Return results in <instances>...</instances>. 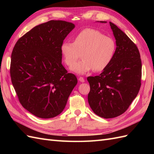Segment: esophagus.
<instances>
[{"instance_id":"obj_1","label":"esophagus","mask_w":154,"mask_h":154,"mask_svg":"<svg viewBox=\"0 0 154 154\" xmlns=\"http://www.w3.org/2000/svg\"><path fill=\"white\" fill-rule=\"evenodd\" d=\"M79 81H80V82L83 83V82H85V79H84L83 77H80L79 78Z\"/></svg>"}]
</instances>
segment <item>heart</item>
<instances>
[{"label": "heart", "instance_id": "1", "mask_svg": "<svg viewBox=\"0 0 154 154\" xmlns=\"http://www.w3.org/2000/svg\"><path fill=\"white\" fill-rule=\"evenodd\" d=\"M116 50L114 39L92 28L84 29L74 37L73 42H64L60 47L65 63L68 66H71L82 53L83 60L71 67L72 71L79 74L92 69H106L112 61Z\"/></svg>", "mask_w": 154, "mask_h": 154}]
</instances>
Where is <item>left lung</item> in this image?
<instances>
[{"label": "left lung", "mask_w": 154, "mask_h": 154, "mask_svg": "<svg viewBox=\"0 0 154 154\" xmlns=\"http://www.w3.org/2000/svg\"><path fill=\"white\" fill-rule=\"evenodd\" d=\"M110 26L116 39L115 55L99 75L87 77L88 102L93 112L104 119L119 116L128 109L139 92L142 77L138 48L115 24L110 22Z\"/></svg>", "instance_id": "8db88e82"}]
</instances>
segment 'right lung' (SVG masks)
<instances>
[{"label":"right lung","instance_id":"1","mask_svg":"<svg viewBox=\"0 0 154 154\" xmlns=\"http://www.w3.org/2000/svg\"><path fill=\"white\" fill-rule=\"evenodd\" d=\"M75 28L50 20L36 26L16 42L11 55V81L20 103L34 116L51 119L65 109L77 83L61 63L60 47Z\"/></svg>","mask_w":154,"mask_h":154}]
</instances>
